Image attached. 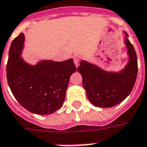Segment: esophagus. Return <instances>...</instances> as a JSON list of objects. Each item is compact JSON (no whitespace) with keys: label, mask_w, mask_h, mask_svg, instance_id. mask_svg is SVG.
Returning a JSON list of instances; mask_svg holds the SVG:
<instances>
[{"label":"esophagus","mask_w":147,"mask_h":147,"mask_svg":"<svg viewBox=\"0 0 147 147\" xmlns=\"http://www.w3.org/2000/svg\"><path fill=\"white\" fill-rule=\"evenodd\" d=\"M79 61H80V58H79V56H76V57H74V63H75V65L76 67H78V65H79Z\"/></svg>","instance_id":"obj_1"}]
</instances>
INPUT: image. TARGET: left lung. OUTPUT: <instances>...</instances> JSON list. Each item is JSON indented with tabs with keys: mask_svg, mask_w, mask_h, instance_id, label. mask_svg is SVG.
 I'll return each instance as SVG.
<instances>
[{
	"mask_svg": "<svg viewBox=\"0 0 147 147\" xmlns=\"http://www.w3.org/2000/svg\"><path fill=\"white\" fill-rule=\"evenodd\" d=\"M125 34L129 60L121 71H107L86 61H81L78 67L88 100L96 107H114L124 100L133 89L138 73L137 56L127 32Z\"/></svg>",
	"mask_w": 147,
	"mask_h": 147,
	"instance_id": "1",
	"label": "left lung"
}]
</instances>
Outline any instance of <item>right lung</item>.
<instances>
[{
    "label": "right lung",
    "instance_id": "obj_1",
    "mask_svg": "<svg viewBox=\"0 0 147 147\" xmlns=\"http://www.w3.org/2000/svg\"><path fill=\"white\" fill-rule=\"evenodd\" d=\"M24 41V34L20 33L11 44L6 67L7 83L24 108L37 115H50L62 106L69 79L76 67L72 58L29 65L21 57Z\"/></svg>",
    "mask_w": 147,
    "mask_h": 147
}]
</instances>
